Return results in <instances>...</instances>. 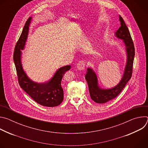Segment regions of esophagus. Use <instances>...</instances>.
Listing matches in <instances>:
<instances>
[{
  "label": "esophagus",
  "mask_w": 148,
  "mask_h": 148,
  "mask_svg": "<svg viewBox=\"0 0 148 148\" xmlns=\"http://www.w3.org/2000/svg\"><path fill=\"white\" fill-rule=\"evenodd\" d=\"M85 66H86L85 62H84V61L82 60L79 61L78 62L77 64V67L79 70H83L84 69H85Z\"/></svg>",
  "instance_id": "obj_1"
}]
</instances>
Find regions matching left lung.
<instances>
[{"label": "left lung", "mask_w": 148, "mask_h": 148, "mask_svg": "<svg viewBox=\"0 0 148 148\" xmlns=\"http://www.w3.org/2000/svg\"><path fill=\"white\" fill-rule=\"evenodd\" d=\"M121 26L115 32V36L123 40L126 46L127 54V61L122 79L116 86L110 89H102L98 85L97 77L92 70L88 68L85 78L87 80L90 94L91 99L95 102L102 103L107 102L116 97L124 88L126 84L131 79L132 74L133 63L135 56V47L128 28L123 19L119 15Z\"/></svg>", "instance_id": "1"}]
</instances>
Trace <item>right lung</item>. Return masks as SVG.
<instances>
[{
    "label": "right lung",
    "mask_w": 148,
    "mask_h": 148,
    "mask_svg": "<svg viewBox=\"0 0 148 148\" xmlns=\"http://www.w3.org/2000/svg\"><path fill=\"white\" fill-rule=\"evenodd\" d=\"M32 17H29L23 27L13 53V60L17 74L18 84L22 88L34 101L38 104L48 107H53L59 105L64 98V92L61 86V79L66 71L71 68L66 66L60 68L51 79L46 83L40 84L33 82L23 71L21 63L20 50L24 49L27 40L29 27Z\"/></svg>",
    "instance_id": "add662e5"
}]
</instances>
